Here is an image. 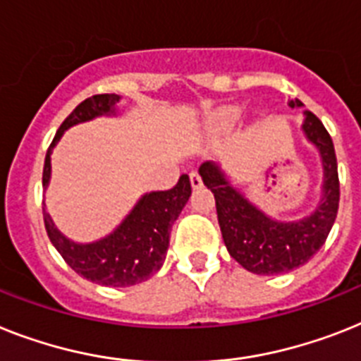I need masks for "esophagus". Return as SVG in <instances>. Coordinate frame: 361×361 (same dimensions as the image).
I'll list each match as a JSON object with an SVG mask.
<instances>
[{
  "instance_id": "obj_1",
  "label": "esophagus",
  "mask_w": 361,
  "mask_h": 361,
  "mask_svg": "<svg viewBox=\"0 0 361 361\" xmlns=\"http://www.w3.org/2000/svg\"><path fill=\"white\" fill-rule=\"evenodd\" d=\"M190 183H192L193 190H199V188H202L201 175H199L197 171H192V173H190Z\"/></svg>"
}]
</instances>
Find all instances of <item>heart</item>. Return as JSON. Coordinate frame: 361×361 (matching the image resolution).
Returning <instances> with one entry per match:
<instances>
[{"mask_svg":"<svg viewBox=\"0 0 361 361\" xmlns=\"http://www.w3.org/2000/svg\"><path fill=\"white\" fill-rule=\"evenodd\" d=\"M236 120H238L236 109H223L212 118V125L216 127V129H227V127L234 125V121Z\"/></svg>","mask_w":361,"mask_h":361,"instance_id":"heart-1","label":"heart"}]
</instances>
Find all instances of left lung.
I'll use <instances>...</instances> for the list:
<instances>
[{
    "label": "left lung",
    "mask_w": 361,
    "mask_h": 361,
    "mask_svg": "<svg viewBox=\"0 0 361 361\" xmlns=\"http://www.w3.org/2000/svg\"><path fill=\"white\" fill-rule=\"evenodd\" d=\"M288 105L291 109L305 106L299 99H291ZM302 114L300 129L317 149L323 166L321 199L308 216L295 221L275 219L249 201L228 180L219 164L202 162L199 168L202 183L216 197L217 221L228 255L256 275H281L305 266L323 247L338 216L339 178L334 144L317 116L310 110Z\"/></svg>",
    "instance_id": "8db88e82"
}]
</instances>
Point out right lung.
I'll return each mask as SVG.
<instances>
[{
  "label": "right lung",
  "mask_w": 361,
  "mask_h": 361,
  "mask_svg": "<svg viewBox=\"0 0 361 361\" xmlns=\"http://www.w3.org/2000/svg\"><path fill=\"white\" fill-rule=\"evenodd\" d=\"M120 95L99 94L73 109L56 130L47 149L42 186L46 190L51 178V153L62 134L70 127L90 121L99 116H116ZM192 195L190 177L183 175L168 192H151L138 199L123 221L109 236L90 243H77L55 227L51 216L44 207V223L47 236L66 260L68 266L86 281L110 288H127L147 281L162 267L169 247L171 225L183 212L184 204Z\"/></svg>",
  "instance_id": "add662e5"
}]
</instances>
